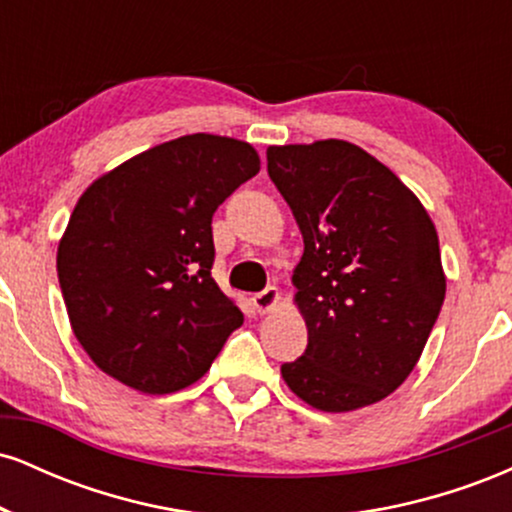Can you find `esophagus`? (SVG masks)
Returning a JSON list of instances; mask_svg holds the SVG:
<instances>
[{
	"label": "esophagus",
	"instance_id": "34e87169",
	"mask_svg": "<svg viewBox=\"0 0 512 512\" xmlns=\"http://www.w3.org/2000/svg\"><path fill=\"white\" fill-rule=\"evenodd\" d=\"M276 301H279V291H276L274 286H267V289L252 296V305H255L257 313H269L276 305Z\"/></svg>",
	"mask_w": 512,
	"mask_h": 512
}]
</instances>
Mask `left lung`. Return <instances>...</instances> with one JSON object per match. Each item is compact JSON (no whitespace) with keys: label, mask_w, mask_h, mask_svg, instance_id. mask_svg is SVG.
<instances>
[{"label":"left lung","mask_w":512,"mask_h":512,"mask_svg":"<svg viewBox=\"0 0 512 512\" xmlns=\"http://www.w3.org/2000/svg\"><path fill=\"white\" fill-rule=\"evenodd\" d=\"M267 173L303 233L308 346L281 375L320 411L380 402L407 380L445 298L436 228L402 180L342 139L269 146Z\"/></svg>","instance_id":"left-lung-1"}]
</instances>
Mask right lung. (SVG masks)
I'll return each instance as SVG.
<instances>
[{
    "instance_id": "obj_1",
    "label": "right lung",
    "mask_w": 512,
    "mask_h": 512,
    "mask_svg": "<svg viewBox=\"0 0 512 512\" xmlns=\"http://www.w3.org/2000/svg\"><path fill=\"white\" fill-rule=\"evenodd\" d=\"M260 156L250 144L187 134L98 178L57 250L72 330L103 373L139 392L197 383L243 325L211 279V216Z\"/></svg>"
}]
</instances>
